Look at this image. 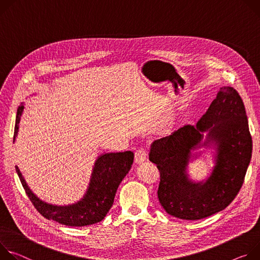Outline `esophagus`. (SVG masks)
I'll list each match as a JSON object with an SVG mask.
<instances>
[{"label":"esophagus","instance_id":"1","mask_svg":"<svg viewBox=\"0 0 260 260\" xmlns=\"http://www.w3.org/2000/svg\"><path fill=\"white\" fill-rule=\"evenodd\" d=\"M147 155H148V152L146 149L143 148H140L138 149L136 152H135V155H134V160L137 164H140L142 162H145L147 160Z\"/></svg>","mask_w":260,"mask_h":260}]
</instances>
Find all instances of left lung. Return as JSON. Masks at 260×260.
I'll list each match as a JSON object with an SVG mask.
<instances>
[{"label": "left lung", "mask_w": 260, "mask_h": 260, "mask_svg": "<svg viewBox=\"0 0 260 260\" xmlns=\"http://www.w3.org/2000/svg\"><path fill=\"white\" fill-rule=\"evenodd\" d=\"M214 143V169L206 182L194 183L186 175L190 151ZM252 156V137L244 102L232 86H222L196 126L186 125L155 140L150 161L160 172L158 198L167 214L199 220L224 210L238 195Z\"/></svg>", "instance_id": "obj_1"}]
</instances>
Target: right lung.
Masks as SVG:
<instances>
[{"label": "right lung", "instance_id": "right-lung-1", "mask_svg": "<svg viewBox=\"0 0 260 260\" xmlns=\"http://www.w3.org/2000/svg\"><path fill=\"white\" fill-rule=\"evenodd\" d=\"M23 108L24 106L21 105L17 109L14 140L18 132V124ZM133 158L134 154L131 151L107 153L99 156L93 168L88 191L83 198L74 205L65 207L52 206L40 200L28 188L17 166H15V169L26 195L44 218L66 226L80 227L95 224L104 219L112 207L119 185L131 168Z\"/></svg>", "mask_w": 260, "mask_h": 260}]
</instances>
